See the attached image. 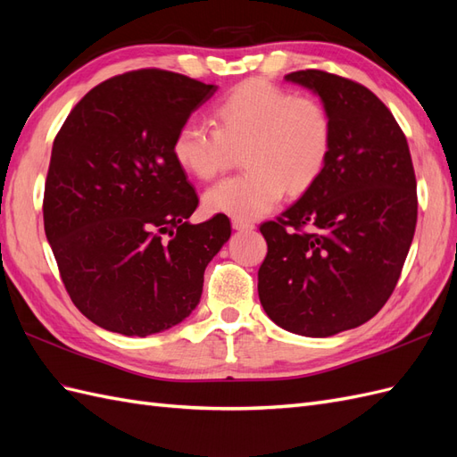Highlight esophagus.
<instances>
[{"label":"esophagus","mask_w":457,"mask_h":457,"mask_svg":"<svg viewBox=\"0 0 457 457\" xmlns=\"http://www.w3.org/2000/svg\"><path fill=\"white\" fill-rule=\"evenodd\" d=\"M232 228H237V230H253L255 225L250 223V220H244V219H232Z\"/></svg>","instance_id":"1"}]
</instances>
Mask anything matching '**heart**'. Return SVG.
I'll return each mask as SVG.
<instances>
[{
    "instance_id": "1",
    "label": "heart",
    "mask_w": 457,
    "mask_h": 457,
    "mask_svg": "<svg viewBox=\"0 0 457 457\" xmlns=\"http://www.w3.org/2000/svg\"><path fill=\"white\" fill-rule=\"evenodd\" d=\"M213 120L215 129L187 120L171 145L179 168L200 181L225 171L242 150L245 171L207 190L205 212L257 219L278 205L286 187L303 195L326 170L334 123L316 96L247 79L215 104Z\"/></svg>"
}]
</instances>
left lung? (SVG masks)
<instances>
[{
    "mask_svg": "<svg viewBox=\"0 0 457 457\" xmlns=\"http://www.w3.org/2000/svg\"><path fill=\"white\" fill-rule=\"evenodd\" d=\"M286 79L318 93L334 143L320 179L259 227L267 257L257 289L274 324L328 337L368 322L391 297L416 232V173L406 135L368 87L312 68Z\"/></svg>",
    "mask_w": 457,
    "mask_h": 457,
    "instance_id": "left-lung-1",
    "label": "left lung"
}]
</instances>
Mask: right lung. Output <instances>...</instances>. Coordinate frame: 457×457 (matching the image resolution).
Returning <instances> with one entry per match:
<instances>
[{
    "label": "right lung",
    "mask_w": 457,
    "mask_h": 457,
    "mask_svg": "<svg viewBox=\"0 0 457 457\" xmlns=\"http://www.w3.org/2000/svg\"><path fill=\"white\" fill-rule=\"evenodd\" d=\"M217 91L141 68L93 87L54 137L44 227L68 295L96 326L146 337L196 309L204 270L230 238L173 158L177 129Z\"/></svg>",
    "instance_id": "add662e5"
}]
</instances>
